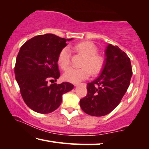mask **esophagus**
<instances>
[{"instance_id":"esophagus-1","label":"esophagus","mask_w":149,"mask_h":149,"mask_svg":"<svg viewBox=\"0 0 149 149\" xmlns=\"http://www.w3.org/2000/svg\"><path fill=\"white\" fill-rule=\"evenodd\" d=\"M74 86H78V84H74Z\"/></svg>"}]
</instances>
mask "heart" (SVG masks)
Masks as SVG:
<instances>
[{
    "mask_svg": "<svg viewBox=\"0 0 149 149\" xmlns=\"http://www.w3.org/2000/svg\"><path fill=\"white\" fill-rule=\"evenodd\" d=\"M75 50L85 56L81 68H70L63 74V79L72 83H78L87 79L91 75L97 74L101 71L104 65V58L101 54L97 53L98 48L93 42L84 41L78 43L74 47ZM70 50L65 47L59 52L58 63L61 68L66 70L70 64Z\"/></svg>",
    "mask_w": 149,
    "mask_h": 149,
    "instance_id": "b5f03b06",
    "label": "heart"
}]
</instances>
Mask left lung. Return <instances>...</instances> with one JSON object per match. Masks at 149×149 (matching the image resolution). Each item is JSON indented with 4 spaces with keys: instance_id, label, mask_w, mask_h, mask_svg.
Returning a JSON list of instances; mask_svg holds the SVG:
<instances>
[{
    "instance_id": "8db88e82",
    "label": "left lung",
    "mask_w": 149,
    "mask_h": 149,
    "mask_svg": "<svg viewBox=\"0 0 149 149\" xmlns=\"http://www.w3.org/2000/svg\"><path fill=\"white\" fill-rule=\"evenodd\" d=\"M105 56L101 73L87 84V95L80 100L82 111L91 116H102L113 111L127 92L132 74L129 57L117 46H107Z\"/></svg>"
}]
</instances>
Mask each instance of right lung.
<instances>
[{
	"instance_id": "1",
	"label": "right lung",
	"mask_w": 149,
	"mask_h": 149,
	"mask_svg": "<svg viewBox=\"0 0 149 149\" xmlns=\"http://www.w3.org/2000/svg\"><path fill=\"white\" fill-rule=\"evenodd\" d=\"M70 40L45 34L31 38L20 47L15 67V78L24 102L36 113L55 111L61 104L63 94L74 87L68 82L48 84L60 77L58 55Z\"/></svg>"
}]
</instances>
